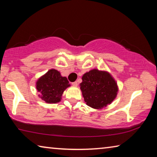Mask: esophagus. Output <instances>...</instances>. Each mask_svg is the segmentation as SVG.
I'll list each match as a JSON object with an SVG mask.
<instances>
[{"label":"esophagus","mask_w":157,"mask_h":157,"mask_svg":"<svg viewBox=\"0 0 157 157\" xmlns=\"http://www.w3.org/2000/svg\"><path fill=\"white\" fill-rule=\"evenodd\" d=\"M72 84L74 86H78V82H73Z\"/></svg>","instance_id":"34e87169"}]
</instances>
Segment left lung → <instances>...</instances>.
Listing matches in <instances>:
<instances>
[{
    "label": "left lung",
    "mask_w": 157,
    "mask_h": 157,
    "mask_svg": "<svg viewBox=\"0 0 157 157\" xmlns=\"http://www.w3.org/2000/svg\"><path fill=\"white\" fill-rule=\"evenodd\" d=\"M80 89L85 102L94 109L107 107L115 99L118 88L113 77L107 71L93 69L82 78Z\"/></svg>",
    "instance_id": "left-lung-1"
}]
</instances>
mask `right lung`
I'll return each mask as SVG.
<instances>
[{"label": "right lung", "mask_w": 157, "mask_h": 157, "mask_svg": "<svg viewBox=\"0 0 157 157\" xmlns=\"http://www.w3.org/2000/svg\"><path fill=\"white\" fill-rule=\"evenodd\" d=\"M70 86L67 78L62 77L55 69H50L36 83L39 98L50 104L59 102L63 91Z\"/></svg>", "instance_id": "1"}]
</instances>
